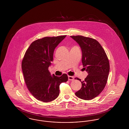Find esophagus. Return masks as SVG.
<instances>
[{"label":"esophagus","instance_id":"obj_1","mask_svg":"<svg viewBox=\"0 0 129 129\" xmlns=\"http://www.w3.org/2000/svg\"><path fill=\"white\" fill-rule=\"evenodd\" d=\"M68 80H69V81H73L74 80V76H68Z\"/></svg>","mask_w":129,"mask_h":129}]
</instances>
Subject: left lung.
Returning a JSON list of instances; mask_svg holds the SVG:
<instances>
[{
  "label": "left lung",
  "mask_w": 129,
  "mask_h": 129,
  "mask_svg": "<svg viewBox=\"0 0 129 129\" xmlns=\"http://www.w3.org/2000/svg\"><path fill=\"white\" fill-rule=\"evenodd\" d=\"M71 37L81 48L83 69L88 73L84 81L75 78L82 83L81 88L75 92V95L83 100H92L98 96L106 86L110 71L109 59L97 40L80 35Z\"/></svg>",
  "instance_id": "left-lung-1"
}]
</instances>
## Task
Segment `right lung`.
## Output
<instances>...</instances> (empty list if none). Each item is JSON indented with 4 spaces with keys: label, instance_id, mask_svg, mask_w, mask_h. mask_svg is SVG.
Returning a JSON list of instances; mask_svg holds the SVG:
<instances>
[{
    "label": "right lung",
    "instance_id": "right-lung-1",
    "mask_svg": "<svg viewBox=\"0 0 129 129\" xmlns=\"http://www.w3.org/2000/svg\"><path fill=\"white\" fill-rule=\"evenodd\" d=\"M66 35L44 37L34 41L27 49L22 62L25 84L38 100L50 102L59 94V85L68 80L66 74L51 76L48 70L55 47Z\"/></svg>",
    "mask_w": 129,
    "mask_h": 129
}]
</instances>
